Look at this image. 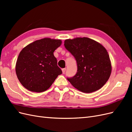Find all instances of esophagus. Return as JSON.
I'll list each match as a JSON object with an SVG mask.
<instances>
[{
	"mask_svg": "<svg viewBox=\"0 0 132 132\" xmlns=\"http://www.w3.org/2000/svg\"><path fill=\"white\" fill-rule=\"evenodd\" d=\"M62 73L63 74H64L65 73V71H66V68H63L62 69Z\"/></svg>",
	"mask_w": 132,
	"mask_h": 132,
	"instance_id": "esophagus-1",
	"label": "esophagus"
}]
</instances>
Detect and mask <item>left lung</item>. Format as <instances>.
<instances>
[{
	"instance_id": "1",
	"label": "left lung",
	"mask_w": 132,
	"mask_h": 132,
	"mask_svg": "<svg viewBox=\"0 0 132 132\" xmlns=\"http://www.w3.org/2000/svg\"><path fill=\"white\" fill-rule=\"evenodd\" d=\"M65 48L77 61V73L67 78L75 88L91 93L101 89L109 80L112 71L109 53L101 44L87 37L65 39Z\"/></svg>"
}]
</instances>
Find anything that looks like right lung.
<instances>
[{
	"mask_svg": "<svg viewBox=\"0 0 132 132\" xmlns=\"http://www.w3.org/2000/svg\"><path fill=\"white\" fill-rule=\"evenodd\" d=\"M61 39L45 38L35 41L21 50L15 66L19 81L30 91L41 93L50 88L62 70L53 52Z\"/></svg>",
	"mask_w": 132,
	"mask_h": 132,
	"instance_id": "1",
	"label": "right lung"
}]
</instances>
